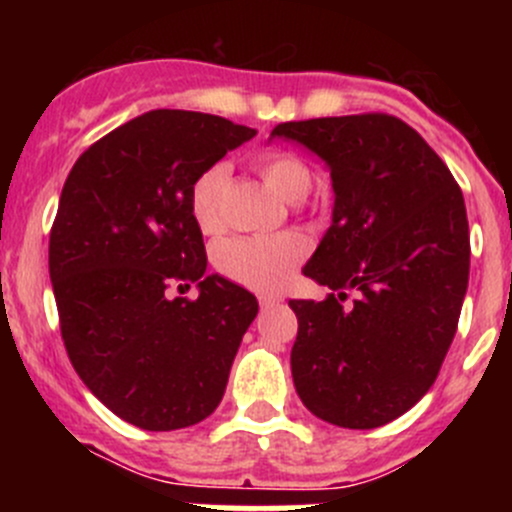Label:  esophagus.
<instances>
[{"label": "esophagus", "mask_w": 512, "mask_h": 512, "mask_svg": "<svg viewBox=\"0 0 512 512\" xmlns=\"http://www.w3.org/2000/svg\"><path fill=\"white\" fill-rule=\"evenodd\" d=\"M280 302H282V297H277V294H265V297H260L262 309H272V307H277Z\"/></svg>", "instance_id": "esophagus-1"}]
</instances>
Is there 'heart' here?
<instances>
[{
    "instance_id": "b5f03b06",
    "label": "heart",
    "mask_w": 512,
    "mask_h": 512,
    "mask_svg": "<svg viewBox=\"0 0 512 512\" xmlns=\"http://www.w3.org/2000/svg\"><path fill=\"white\" fill-rule=\"evenodd\" d=\"M265 183L285 200H302L312 188V170L302 158L287 151L267 153L257 163ZM227 185V165H210L198 175L190 190V213L205 232L223 227V190ZM307 252L297 235H257L232 237L215 255V265L227 280L257 292H275L292 277L294 267Z\"/></svg>"
}]
</instances>
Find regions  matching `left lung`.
I'll return each instance as SVG.
<instances>
[{
	"label": "left lung",
	"instance_id": "obj_1",
	"mask_svg": "<svg viewBox=\"0 0 512 512\" xmlns=\"http://www.w3.org/2000/svg\"><path fill=\"white\" fill-rule=\"evenodd\" d=\"M270 138L317 153L334 188L332 225L304 265L332 294L289 302L294 389L334 426H384L431 389L456 337L471 267L463 193L389 113L289 121Z\"/></svg>",
	"mask_w": 512,
	"mask_h": 512
}]
</instances>
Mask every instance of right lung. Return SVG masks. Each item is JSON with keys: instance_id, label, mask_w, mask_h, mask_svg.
Segmentation results:
<instances>
[{"instance_id": "1", "label": "right lung", "mask_w": 512, "mask_h": 512, "mask_svg": "<svg viewBox=\"0 0 512 512\" xmlns=\"http://www.w3.org/2000/svg\"><path fill=\"white\" fill-rule=\"evenodd\" d=\"M255 128L195 111H148L81 153L49 235L61 339L91 394L146 431L218 409L257 299L205 275L190 213L198 175ZM195 281L198 300L170 298Z\"/></svg>"}]
</instances>
